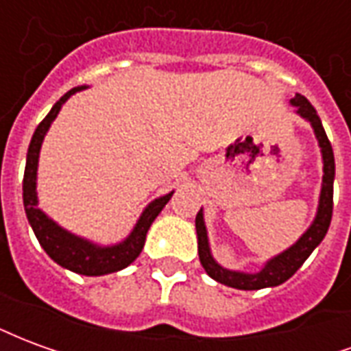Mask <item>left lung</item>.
<instances>
[{
  "label": "left lung",
  "instance_id": "1",
  "mask_svg": "<svg viewBox=\"0 0 351 351\" xmlns=\"http://www.w3.org/2000/svg\"><path fill=\"white\" fill-rule=\"evenodd\" d=\"M291 105L297 108V114L310 122L314 135L317 138V145L322 148V160H324V178H322V191H319V201H317V213L314 221L310 223V228L299 237V241L289 246L278 256L271 258L263 265V269L258 272H241V271H229L226 267H221L216 259L213 258L210 252V244H208V235H206L205 216H203V208L199 210L195 216V229H197V250H199V261L203 265L206 274L220 282L223 286L235 287V289H244V291H252V289H263V287H274L284 284L286 280L293 276L295 272L299 271L308 256L314 252L317 244L324 241L327 235V229L331 226L332 216V182H335V156H332V146L329 138L325 135L322 120L317 116L316 108L310 105V101L301 95L295 93L291 99Z\"/></svg>",
  "mask_w": 351,
  "mask_h": 351
}]
</instances>
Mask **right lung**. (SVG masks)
<instances>
[{"label": "right lung", "mask_w": 351, "mask_h": 351, "mask_svg": "<svg viewBox=\"0 0 351 351\" xmlns=\"http://www.w3.org/2000/svg\"><path fill=\"white\" fill-rule=\"evenodd\" d=\"M84 88L86 86H77L69 90L65 95H62L60 101L54 103V107L50 108L49 114L45 116V120L37 125L32 143H29V148H27L22 197H24L27 221L34 229L43 250L49 254L50 259H54L58 265H62L64 269H69L77 274L101 276V274L122 271L138 258V254L145 246L148 229L152 226V221L158 218V214L163 210V206L167 205L169 199L173 197V191L167 195L154 199L152 203L143 210V214L138 216L137 223L131 229L130 235L125 237L122 243L112 244V246H99V244L92 243L88 239L75 235L62 226H58L56 221L49 218L37 206V203H39L37 201V165H39V152H41L45 135L49 131L50 123L56 120L58 112L64 107L65 101Z\"/></svg>", "instance_id": "obj_1"}]
</instances>
